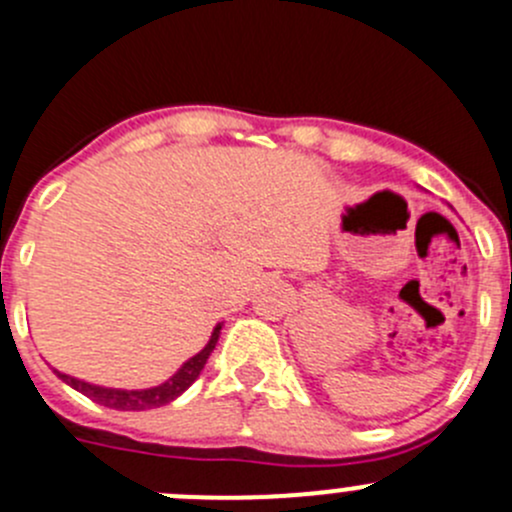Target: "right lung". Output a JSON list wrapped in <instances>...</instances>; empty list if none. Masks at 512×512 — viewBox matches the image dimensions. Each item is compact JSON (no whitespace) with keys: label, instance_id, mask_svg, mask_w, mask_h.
<instances>
[{"label":"right lung","instance_id":"add662e5","mask_svg":"<svg viewBox=\"0 0 512 512\" xmlns=\"http://www.w3.org/2000/svg\"><path fill=\"white\" fill-rule=\"evenodd\" d=\"M220 329H223V324H218V327L213 329V334H210V342L205 344L198 354L190 356V359L185 361V364L180 366V369L175 371L168 381H163V384H158V386H151V389H108V386H98V384H89V381L74 379V376L61 374V371H56V369H54V374L59 376L64 384H69L71 389L81 391V394L89 396L91 401H96V404H101V406H108V409H116V411L158 409V406H165V404H170V401L178 399V396L183 394V391L188 389L195 379H198L200 371H203L205 364H208V356L213 354L215 344H218Z\"/></svg>","mask_w":512,"mask_h":512}]
</instances>
